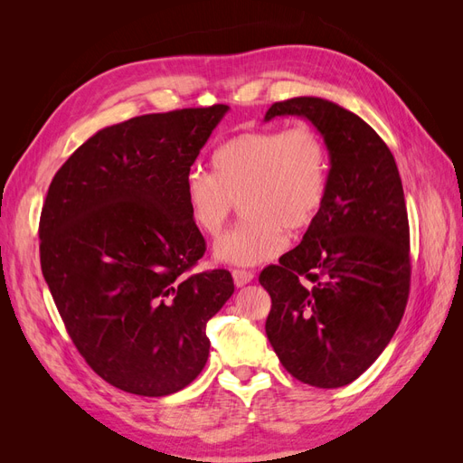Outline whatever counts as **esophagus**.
Returning <instances> with one entry per match:
<instances>
[{"mask_svg":"<svg viewBox=\"0 0 463 463\" xmlns=\"http://www.w3.org/2000/svg\"><path fill=\"white\" fill-rule=\"evenodd\" d=\"M232 276H233V282H235L237 288L247 286L249 282H253V278H255V274L250 272V270H240V269H235L232 272Z\"/></svg>","mask_w":463,"mask_h":463,"instance_id":"34e87169","label":"esophagus"}]
</instances>
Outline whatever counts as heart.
Here are the masks:
<instances>
[{
    "mask_svg": "<svg viewBox=\"0 0 463 463\" xmlns=\"http://www.w3.org/2000/svg\"><path fill=\"white\" fill-rule=\"evenodd\" d=\"M214 174L199 167L184 179V199L194 226L216 235L237 201L247 216L214 243L220 262L255 266L286 247L325 206L330 156L325 138L307 125L240 133L213 156Z\"/></svg>",
    "mask_w": 463,
    "mask_h": 463,
    "instance_id": "1",
    "label": "heart"
}]
</instances>
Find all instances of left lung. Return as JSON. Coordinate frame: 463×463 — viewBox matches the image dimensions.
<instances>
[{
  "instance_id": "8db88e82",
  "label": "left lung",
  "mask_w": 463,
  "mask_h": 463,
  "mask_svg": "<svg viewBox=\"0 0 463 463\" xmlns=\"http://www.w3.org/2000/svg\"><path fill=\"white\" fill-rule=\"evenodd\" d=\"M299 116L330 156L325 206L301 243L260 272L266 335L284 369L317 388L365 373L394 335L410 296V223L394 156L352 111L315 96L276 102L264 121ZM305 277L309 285H303Z\"/></svg>"
}]
</instances>
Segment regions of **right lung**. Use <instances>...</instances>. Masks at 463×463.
<instances>
[{
	"instance_id": "right-lung-1",
	"label": "right lung",
	"mask_w": 463,
	"mask_h": 463,
	"mask_svg": "<svg viewBox=\"0 0 463 463\" xmlns=\"http://www.w3.org/2000/svg\"><path fill=\"white\" fill-rule=\"evenodd\" d=\"M230 108H185L111 125L53 175L40 264L79 354L106 383L160 398L204 369L206 322L233 293L228 270L189 276L206 243L184 179Z\"/></svg>"
}]
</instances>
